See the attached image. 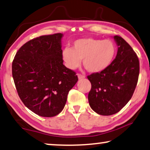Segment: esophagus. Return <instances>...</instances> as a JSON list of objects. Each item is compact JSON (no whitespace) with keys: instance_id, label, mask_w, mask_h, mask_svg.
<instances>
[{"instance_id":"esophagus-1","label":"esophagus","mask_w":150,"mask_h":150,"mask_svg":"<svg viewBox=\"0 0 150 150\" xmlns=\"http://www.w3.org/2000/svg\"><path fill=\"white\" fill-rule=\"evenodd\" d=\"M77 77H78V79H83L85 78V76L81 75V74H77Z\"/></svg>"}]
</instances>
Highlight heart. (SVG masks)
Returning <instances> with one entry per match:
<instances>
[{"label": "heart", "instance_id": "obj_1", "mask_svg": "<svg viewBox=\"0 0 150 150\" xmlns=\"http://www.w3.org/2000/svg\"><path fill=\"white\" fill-rule=\"evenodd\" d=\"M116 53V45L111 40L83 38L73 42V48H64L62 58L69 69L79 67L83 60V66L88 72L98 73L112 64Z\"/></svg>", "mask_w": 150, "mask_h": 150}]
</instances>
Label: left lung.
I'll list each match as a JSON object with an SVG mask.
<instances>
[{"mask_svg":"<svg viewBox=\"0 0 150 150\" xmlns=\"http://www.w3.org/2000/svg\"><path fill=\"white\" fill-rule=\"evenodd\" d=\"M117 45L115 58L102 72L88 76L92 84L88 101L93 111L102 115L120 111L132 98L137 84L139 61L135 52L124 39L113 37Z\"/></svg>","mask_w":150,"mask_h":150,"instance_id":"left-lung-1","label":"left lung"}]
</instances>
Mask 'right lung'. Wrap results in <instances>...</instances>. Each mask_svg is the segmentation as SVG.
I'll return each mask as SVG.
<instances>
[{
	"instance_id": "obj_1",
	"label": "right lung",
	"mask_w": 150,
	"mask_h": 150,
	"mask_svg": "<svg viewBox=\"0 0 150 150\" xmlns=\"http://www.w3.org/2000/svg\"><path fill=\"white\" fill-rule=\"evenodd\" d=\"M62 37L57 33L30 40L20 48L13 61L18 95L25 106L39 116L59 114L78 81L75 72L63 64Z\"/></svg>"
}]
</instances>
